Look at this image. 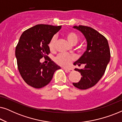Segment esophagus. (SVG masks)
I'll list each match as a JSON object with an SVG mask.
<instances>
[{
	"label": "esophagus",
	"mask_w": 122,
	"mask_h": 122,
	"mask_svg": "<svg viewBox=\"0 0 122 122\" xmlns=\"http://www.w3.org/2000/svg\"><path fill=\"white\" fill-rule=\"evenodd\" d=\"M63 69L64 70H66V71H73V69H71V68H63Z\"/></svg>",
	"instance_id": "esophagus-1"
}]
</instances>
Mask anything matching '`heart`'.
Instances as JSON below:
<instances>
[{
  "instance_id": "obj_1",
  "label": "heart",
  "mask_w": 122,
  "mask_h": 122,
  "mask_svg": "<svg viewBox=\"0 0 122 122\" xmlns=\"http://www.w3.org/2000/svg\"><path fill=\"white\" fill-rule=\"evenodd\" d=\"M66 38L68 42L71 44H76L78 41L77 35L74 32L67 33L66 35ZM55 41H56V38L53 37L49 44V47L51 50L54 49ZM74 56L73 55L66 54V53H61L56 58L55 61L60 66H67L71 64V61L74 60Z\"/></svg>"
}]
</instances>
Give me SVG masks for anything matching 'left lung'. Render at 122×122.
Instances as JSON below:
<instances>
[{
	"label": "left lung",
	"mask_w": 122,
	"mask_h": 122,
	"mask_svg": "<svg viewBox=\"0 0 122 122\" xmlns=\"http://www.w3.org/2000/svg\"><path fill=\"white\" fill-rule=\"evenodd\" d=\"M81 31L86 41V51L74 65L84 64V69L74 70L79 71L81 77L79 82L73 83L80 89L92 87L102 77L110 61L111 53L107 39L96 30L86 26H74Z\"/></svg>",
	"instance_id": "left-lung-1"
}]
</instances>
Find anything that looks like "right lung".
I'll return each instance as SVG.
<instances>
[{"label": "right lung", "instance_id": "1", "mask_svg": "<svg viewBox=\"0 0 122 122\" xmlns=\"http://www.w3.org/2000/svg\"><path fill=\"white\" fill-rule=\"evenodd\" d=\"M61 26L38 24L26 30L16 46L15 57L21 77L28 85L41 88L49 84L53 74L61 66L49 60L47 64L41 63L43 57H48V44Z\"/></svg>", "mask_w": 122, "mask_h": 122}]
</instances>
